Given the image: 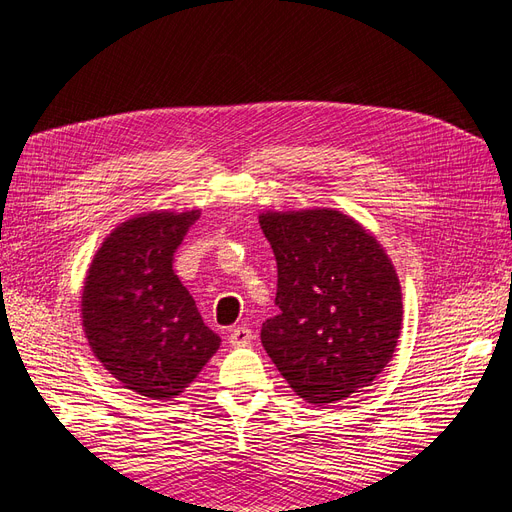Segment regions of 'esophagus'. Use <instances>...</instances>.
Masks as SVG:
<instances>
[{
	"label": "esophagus",
	"instance_id": "esophagus-1",
	"mask_svg": "<svg viewBox=\"0 0 512 512\" xmlns=\"http://www.w3.org/2000/svg\"><path fill=\"white\" fill-rule=\"evenodd\" d=\"M252 337H254L252 329L245 327V324H239V327L230 329V335H228L232 346H247V344L252 342Z\"/></svg>",
	"mask_w": 512,
	"mask_h": 512
}]
</instances>
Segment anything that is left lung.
<instances>
[{
  "label": "left lung",
  "instance_id": "left-lung-1",
  "mask_svg": "<svg viewBox=\"0 0 512 512\" xmlns=\"http://www.w3.org/2000/svg\"><path fill=\"white\" fill-rule=\"evenodd\" d=\"M277 262L275 305L260 339L290 389L309 404L342 401L391 361L401 288L380 243L333 209L262 213Z\"/></svg>",
  "mask_w": 512,
  "mask_h": 512
}]
</instances>
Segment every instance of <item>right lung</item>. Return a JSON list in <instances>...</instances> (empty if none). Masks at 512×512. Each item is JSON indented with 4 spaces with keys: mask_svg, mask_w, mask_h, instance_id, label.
<instances>
[{
    "mask_svg": "<svg viewBox=\"0 0 512 512\" xmlns=\"http://www.w3.org/2000/svg\"><path fill=\"white\" fill-rule=\"evenodd\" d=\"M198 211L147 213L106 237L83 288V329L98 361L126 386L170 399L205 367L222 339L173 271Z\"/></svg>",
    "mask_w": 512,
    "mask_h": 512,
    "instance_id": "add662e5",
    "label": "right lung"
}]
</instances>
